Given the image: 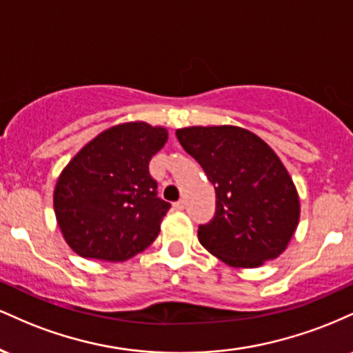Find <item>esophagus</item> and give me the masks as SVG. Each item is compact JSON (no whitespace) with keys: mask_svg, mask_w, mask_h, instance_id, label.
Segmentation results:
<instances>
[{"mask_svg":"<svg viewBox=\"0 0 353 353\" xmlns=\"http://www.w3.org/2000/svg\"><path fill=\"white\" fill-rule=\"evenodd\" d=\"M184 201H177V202H174V209H177V210H182V209H184Z\"/></svg>","mask_w":353,"mask_h":353,"instance_id":"1","label":"esophagus"}]
</instances>
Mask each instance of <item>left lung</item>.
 Wrapping results in <instances>:
<instances>
[{"label":"left lung","mask_w":353,"mask_h":353,"mask_svg":"<svg viewBox=\"0 0 353 353\" xmlns=\"http://www.w3.org/2000/svg\"><path fill=\"white\" fill-rule=\"evenodd\" d=\"M176 136L216 189V216L197 230L204 249L237 269L279 257L299 225L301 201L274 149L239 125H190Z\"/></svg>","instance_id":"8db88e82"}]
</instances>
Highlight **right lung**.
<instances>
[{
    "label": "right lung",
    "instance_id": "add662e5",
    "mask_svg": "<svg viewBox=\"0 0 353 353\" xmlns=\"http://www.w3.org/2000/svg\"><path fill=\"white\" fill-rule=\"evenodd\" d=\"M168 129L144 121L106 129L79 149L56 182L52 204L66 244L81 257L123 262L159 236L171 204L157 197L149 161Z\"/></svg>",
    "mask_w": 353,
    "mask_h": 353
}]
</instances>
